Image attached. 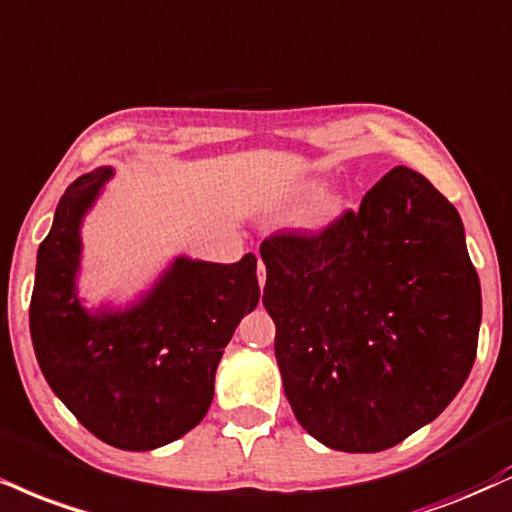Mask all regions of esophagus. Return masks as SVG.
Masks as SVG:
<instances>
[{"label":"esophagus","mask_w":512,"mask_h":512,"mask_svg":"<svg viewBox=\"0 0 512 512\" xmlns=\"http://www.w3.org/2000/svg\"><path fill=\"white\" fill-rule=\"evenodd\" d=\"M257 281H260V288H264V281H267V272H264L262 260H260V264H257Z\"/></svg>","instance_id":"esophagus-1"}]
</instances>
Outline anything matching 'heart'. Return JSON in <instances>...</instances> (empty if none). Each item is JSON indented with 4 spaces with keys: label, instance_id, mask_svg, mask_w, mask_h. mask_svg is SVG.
<instances>
[{
    "label": "heart",
    "instance_id": "heart-1",
    "mask_svg": "<svg viewBox=\"0 0 512 512\" xmlns=\"http://www.w3.org/2000/svg\"><path fill=\"white\" fill-rule=\"evenodd\" d=\"M307 193H319V183H310V186H307ZM338 207H341V200H338L336 195H317L315 200H312L310 209H307V221L315 226L326 224V221L336 217Z\"/></svg>",
    "mask_w": 512,
    "mask_h": 512
}]
</instances>
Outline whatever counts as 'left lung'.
Returning a JSON list of instances; mask_svg holds the SVG:
<instances>
[{
    "mask_svg": "<svg viewBox=\"0 0 512 512\" xmlns=\"http://www.w3.org/2000/svg\"><path fill=\"white\" fill-rule=\"evenodd\" d=\"M260 255L283 391L324 446L377 453L429 424L477 355L482 291L458 209L396 166L319 233Z\"/></svg>",
    "mask_w": 512,
    "mask_h": 512,
    "instance_id": "8db88e82",
    "label": "left lung"
}]
</instances>
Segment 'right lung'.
Listing matches in <instances>:
<instances>
[{
	"label": "right lung",
	"instance_id": "right-lung-1",
	"mask_svg": "<svg viewBox=\"0 0 512 512\" xmlns=\"http://www.w3.org/2000/svg\"><path fill=\"white\" fill-rule=\"evenodd\" d=\"M112 176L100 166L61 195L38 250L30 338L47 384L88 432L121 451H152L207 415L226 343L260 303L257 257L181 255L135 303L88 310L76 286L80 226Z\"/></svg>",
	"mask_w": 512,
	"mask_h": 512
}]
</instances>
